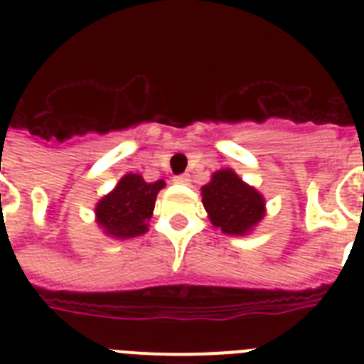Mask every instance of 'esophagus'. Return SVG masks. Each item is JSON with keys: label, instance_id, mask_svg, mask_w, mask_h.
<instances>
[{"label": "esophagus", "instance_id": "esophagus-1", "mask_svg": "<svg viewBox=\"0 0 364 364\" xmlns=\"http://www.w3.org/2000/svg\"><path fill=\"white\" fill-rule=\"evenodd\" d=\"M173 182L180 186H188L189 184V175H178V176H173Z\"/></svg>", "mask_w": 364, "mask_h": 364}]
</instances>
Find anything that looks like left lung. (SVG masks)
<instances>
[{
	"instance_id": "8db88e82",
	"label": "left lung",
	"mask_w": 364,
	"mask_h": 364,
	"mask_svg": "<svg viewBox=\"0 0 364 364\" xmlns=\"http://www.w3.org/2000/svg\"><path fill=\"white\" fill-rule=\"evenodd\" d=\"M202 204L213 228L222 233L250 235L266 215V198L233 169H220L202 186Z\"/></svg>"
}]
</instances>
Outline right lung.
Instances as JSON below:
<instances>
[{
	"mask_svg": "<svg viewBox=\"0 0 364 364\" xmlns=\"http://www.w3.org/2000/svg\"><path fill=\"white\" fill-rule=\"evenodd\" d=\"M166 188L164 180L146 182L138 173H127L118 180L112 191L95 205V222L104 235L114 240L140 237L149 230L156 195Z\"/></svg>",
	"mask_w": 364,
	"mask_h": 364,
	"instance_id": "1",
	"label": "right lung"
}]
</instances>
